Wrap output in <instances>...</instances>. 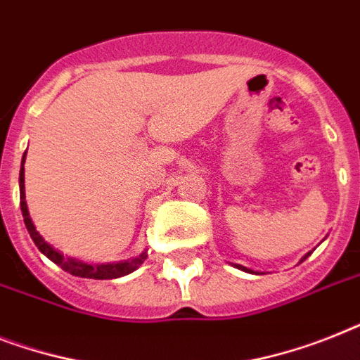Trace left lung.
<instances>
[{
	"mask_svg": "<svg viewBox=\"0 0 360 360\" xmlns=\"http://www.w3.org/2000/svg\"><path fill=\"white\" fill-rule=\"evenodd\" d=\"M309 255H311V252H307V254L302 257V261L307 259ZM302 261H300V263H302ZM233 266H236V269H239V270H243V272H248V274H259V272H255V270H252V269H246V266H243V265H233Z\"/></svg>",
	"mask_w": 360,
	"mask_h": 360,
	"instance_id": "left-lung-1",
	"label": "left lung"
}]
</instances>
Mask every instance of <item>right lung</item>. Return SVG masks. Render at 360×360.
<instances>
[{
  "instance_id": "1",
  "label": "right lung",
  "mask_w": 360,
  "mask_h": 360,
  "mask_svg": "<svg viewBox=\"0 0 360 360\" xmlns=\"http://www.w3.org/2000/svg\"><path fill=\"white\" fill-rule=\"evenodd\" d=\"M23 163H25V154H23L22 169H20V207H22L23 213V222H25V228L29 231L31 239L38 246V250L46 255L47 259H51L55 265H58L62 270L70 272V274L79 276V278H88V280H115V278L127 276L130 272H134L136 269H139V265L147 259V250H145L138 257H132V259L127 261H117V263H86V261L70 257V255L62 254L60 250H56L55 246L49 245L38 233L37 226L32 224V219L29 215L25 202V169H23Z\"/></svg>"
}]
</instances>
